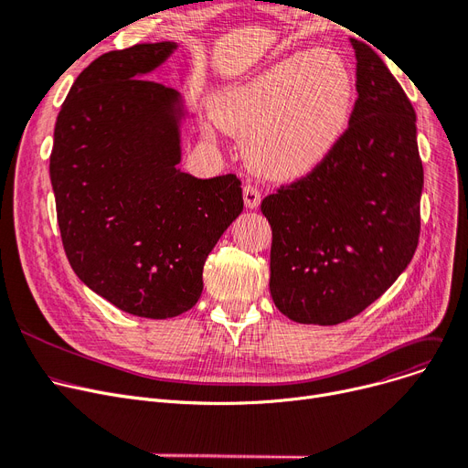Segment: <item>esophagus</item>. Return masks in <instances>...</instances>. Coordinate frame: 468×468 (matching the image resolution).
<instances>
[{"instance_id": "1", "label": "esophagus", "mask_w": 468, "mask_h": 468, "mask_svg": "<svg viewBox=\"0 0 468 468\" xmlns=\"http://www.w3.org/2000/svg\"><path fill=\"white\" fill-rule=\"evenodd\" d=\"M242 198H245V207L249 210H256L260 207V202H261L260 191L252 186H245V189H242Z\"/></svg>"}]
</instances>
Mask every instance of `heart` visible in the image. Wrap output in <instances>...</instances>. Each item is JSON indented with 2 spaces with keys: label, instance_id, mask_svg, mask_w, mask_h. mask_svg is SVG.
Returning a JSON list of instances; mask_svg holds the SVG:
<instances>
[{
  "label": "heart",
  "instance_id": "obj_1",
  "mask_svg": "<svg viewBox=\"0 0 468 468\" xmlns=\"http://www.w3.org/2000/svg\"><path fill=\"white\" fill-rule=\"evenodd\" d=\"M356 78L340 53L303 49L275 60L245 82L223 90L214 120L245 137L250 165L273 179L314 174L348 132Z\"/></svg>",
  "mask_w": 468,
  "mask_h": 468
}]
</instances>
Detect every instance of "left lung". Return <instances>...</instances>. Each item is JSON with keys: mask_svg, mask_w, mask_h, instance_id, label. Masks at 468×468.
<instances>
[{"mask_svg": "<svg viewBox=\"0 0 468 468\" xmlns=\"http://www.w3.org/2000/svg\"><path fill=\"white\" fill-rule=\"evenodd\" d=\"M357 101L321 168L261 200L273 242L270 292L303 324H338L380 298L419 242L417 116L377 51L350 39Z\"/></svg>", "mask_w": 468, "mask_h": 468, "instance_id": "8db88e82", "label": "left lung"}]
</instances>
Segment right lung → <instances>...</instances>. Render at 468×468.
I'll return each mask as SVG.
<instances>
[{
  "mask_svg": "<svg viewBox=\"0 0 468 468\" xmlns=\"http://www.w3.org/2000/svg\"><path fill=\"white\" fill-rule=\"evenodd\" d=\"M176 42L137 44L95 58L57 116L49 176L67 258L86 287L118 310L166 319L191 310L202 268L242 212L233 176L181 170L189 112L151 82Z\"/></svg>",
  "mask_w": 468,
  "mask_h": 468,
  "instance_id": "add662e5",
  "label": "right lung"
}]
</instances>
